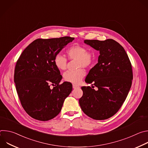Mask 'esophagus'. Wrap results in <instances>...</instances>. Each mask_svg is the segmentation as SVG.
Instances as JSON below:
<instances>
[{
    "mask_svg": "<svg viewBox=\"0 0 148 148\" xmlns=\"http://www.w3.org/2000/svg\"><path fill=\"white\" fill-rule=\"evenodd\" d=\"M78 87H79L78 86H77V85H75V84H73V88H74V89H75V88H78Z\"/></svg>",
    "mask_w": 148,
    "mask_h": 148,
    "instance_id": "34e87169",
    "label": "esophagus"
}]
</instances>
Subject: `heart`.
<instances>
[{
	"label": "heart",
	"instance_id": "heart-1",
	"mask_svg": "<svg viewBox=\"0 0 148 148\" xmlns=\"http://www.w3.org/2000/svg\"><path fill=\"white\" fill-rule=\"evenodd\" d=\"M67 55L70 60H77V68L76 71H67L64 74V80L75 84H79L86 72L84 68L91 67L95 62L96 54L92 51H87V49L81 45H74L70 47L67 50ZM55 66L61 71L65 70L67 68V60L60 54L55 56L53 59Z\"/></svg>",
	"mask_w": 148,
	"mask_h": 148
}]
</instances>
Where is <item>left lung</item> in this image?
I'll list each match as a JSON object with an SVG mask.
<instances>
[{"label":"left lung","instance_id":"left-lung-1","mask_svg":"<svg viewBox=\"0 0 148 148\" xmlns=\"http://www.w3.org/2000/svg\"><path fill=\"white\" fill-rule=\"evenodd\" d=\"M84 43L99 51L100 55L85 79L92 84L93 88L81 87L83 95L79 103L89 117L107 119L119 111L127 97L133 79L131 63L123 47L113 39L85 40Z\"/></svg>","mask_w":148,"mask_h":148}]
</instances>
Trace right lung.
Wrapping results in <instances>:
<instances>
[{
    "mask_svg": "<svg viewBox=\"0 0 148 148\" xmlns=\"http://www.w3.org/2000/svg\"><path fill=\"white\" fill-rule=\"evenodd\" d=\"M74 37L69 36L33 41L21 54L14 69V81L22 106L32 118L50 120L61 111L73 90L62 78L53 59ZM54 85L53 89L50 85Z\"/></svg>",
    "mask_w": 148,
    "mask_h": 148,
    "instance_id": "obj_1",
    "label": "right lung"
}]
</instances>
